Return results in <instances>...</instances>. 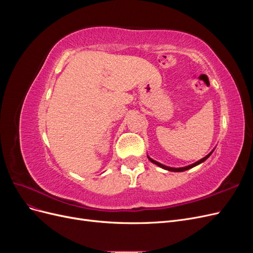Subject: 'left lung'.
<instances>
[{
  "mask_svg": "<svg viewBox=\"0 0 253 253\" xmlns=\"http://www.w3.org/2000/svg\"><path fill=\"white\" fill-rule=\"evenodd\" d=\"M212 154V152L210 153V154H208L207 155L206 157H204V158H202L201 160H198V162H196L195 164H193V165H190V166H188V167H183V168H170V167H167V166H164V165H162V164H159V163H157V162H155V160H153L152 158H150V157H148L151 162L153 163V164H155V165H157V166H159L160 168H163V169H165V170H168V171H172V172H182V171H186V170H189V169H191V168H193V167H195V166H197V165H200V164H202L203 162H205V160L208 158L210 155Z\"/></svg>",
  "mask_w": 253,
  "mask_h": 253,
  "instance_id": "1",
  "label": "left lung"
}]
</instances>
